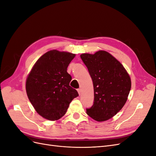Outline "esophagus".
Listing matches in <instances>:
<instances>
[{"label": "esophagus", "instance_id": "34e87169", "mask_svg": "<svg viewBox=\"0 0 156 156\" xmlns=\"http://www.w3.org/2000/svg\"><path fill=\"white\" fill-rule=\"evenodd\" d=\"M77 92H78V93H79V96L81 95V89H80V88L77 89Z\"/></svg>", "mask_w": 156, "mask_h": 156}]
</instances>
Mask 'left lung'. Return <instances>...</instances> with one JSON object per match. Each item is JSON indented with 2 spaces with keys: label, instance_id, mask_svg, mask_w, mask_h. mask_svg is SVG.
Instances as JSON below:
<instances>
[{
  "label": "left lung",
  "instance_id": "left-lung-1",
  "mask_svg": "<svg viewBox=\"0 0 156 156\" xmlns=\"http://www.w3.org/2000/svg\"><path fill=\"white\" fill-rule=\"evenodd\" d=\"M81 58L92 79L94 101L87 115L98 122L106 121L119 112L127 101L131 78L119 60L105 51L83 53Z\"/></svg>",
  "mask_w": 156,
  "mask_h": 156
}]
</instances>
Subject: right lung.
I'll return each mask as SVG.
<instances>
[{"label":"right lung","mask_w":156,"mask_h":156,"mask_svg":"<svg viewBox=\"0 0 156 156\" xmlns=\"http://www.w3.org/2000/svg\"><path fill=\"white\" fill-rule=\"evenodd\" d=\"M75 56L66 51L51 50L36 61L26 80L27 96L36 111L54 121L66 112L69 103L79 96L69 86L67 68Z\"/></svg>","instance_id":"add662e5"}]
</instances>
